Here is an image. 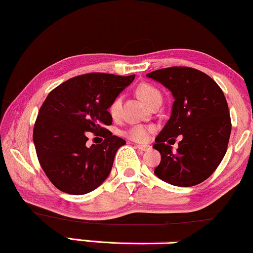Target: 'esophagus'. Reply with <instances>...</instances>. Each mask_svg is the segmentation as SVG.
<instances>
[{"label": "esophagus", "instance_id": "34e87169", "mask_svg": "<svg viewBox=\"0 0 253 253\" xmlns=\"http://www.w3.org/2000/svg\"><path fill=\"white\" fill-rule=\"evenodd\" d=\"M134 147H136V149H138L139 151H147V150H150V145H139V144H136V145H134Z\"/></svg>", "mask_w": 253, "mask_h": 253}]
</instances>
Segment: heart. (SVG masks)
Wrapping results in <instances>:
<instances>
[{
  "label": "heart",
  "mask_w": 253,
  "mask_h": 253,
  "mask_svg": "<svg viewBox=\"0 0 253 253\" xmlns=\"http://www.w3.org/2000/svg\"><path fill=\"white\" fill-rule=\"evenodd\" d=\"M137 94L151 108L155 107L156 104L163 102V95L160 93V90L151 84H140L137 87ZM121 109H122V96H116L111 101L109 108H108L110 116L113 119L120 117ZM152 130L153 126H140V124H138V126H130L124 134H126L127 138L132 139L134 142H145L147 137H149V133Z\"/></svg>",
  "instance_id": "1"
}]
</instances>
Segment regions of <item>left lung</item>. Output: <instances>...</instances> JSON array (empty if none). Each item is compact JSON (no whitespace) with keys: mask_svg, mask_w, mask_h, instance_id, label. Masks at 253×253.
<instances>
[{"mask_svg":"<svg viewBox=\"0 0 253 253\" xmlns=\"http://www.w3.org/2000/svg\"><path fill=\"white\" fill-rule=\"evenodd\" d=\"M172 91V115L153 145L162 156L155 174L180 187L195 186L208 179L228 149L231 120L224 94L203 72L186 66L162 68L146 74ZM182 140L176 151L167 144Z\"/></svg>","mask_w":253,"mask_h":253,"instance_id":"8db88e82","label":"left lung"}]
</instances>
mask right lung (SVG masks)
<instances>
[{"mask_svg": "<svg viewBox=\"0 0 253 253\" xmlns=\"http://www.w3.org/2000/svg\"><path fill=\"white\" fill-rule=\"evenodd\" d=\"M133 79L134 74H83L47 95L35 122L34 143L42 170L61 192L87 194L109 175L116 151L126 140L106 129L113 123L108 108ZM88 132L105 140L88 148Z\"/></svg>", "mask_w": 253, "mask_h": 253, "instance_id": "obj_1", "label": "right lung"}]
</instances>
